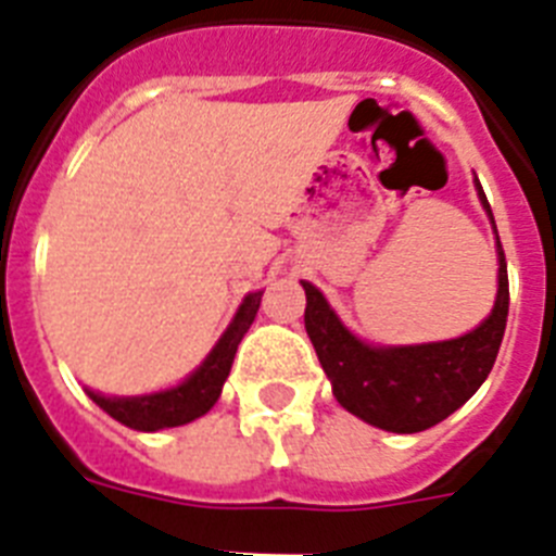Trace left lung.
<instances>
[{
	"label": "left lung",
	"mask_w": 556,
	"mask_h": 556,
	"mask_svg": "<svg viewBox=\"0 0 556 556\" xmlns=\"http://www.w3.org/2000/svg\"><path fill=\"white\" fill-rule=\"evenodd\" d=\"M473 184L481 208L488 211L493 223L498 255L495 303L473 331L420 345H372L339 320L320 289L301 281L306 289V333L331 381L333 397L351 415L376 429L392 434L431 429L454 415L484 384L495 365L509 314L507 258L479 178Z\"/></svg>",
	"instance_id": "8db88e82"
}]
</instances>
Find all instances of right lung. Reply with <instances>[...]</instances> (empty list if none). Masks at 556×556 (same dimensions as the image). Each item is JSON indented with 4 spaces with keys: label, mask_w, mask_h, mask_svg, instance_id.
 Returning <instances> with one entry per match:
<instances>
[{
    "label": "right lung",
    "mask_w": 556,
    "mask_h": 556,
    "mask_svg": "<svg viewBox=\"0 0 556 556\" xmlns=\"http://www.w3.org/2000/svg\"><path fill=\"white\" fill-rule=\"evenodd\" d=\"M262 292H248L244 301L236 308L233 320L217 339V345L211 348L208 356L200 362L189 376L175 387H166L159 392H147V395H102V392L88 390V397L100 406L102 412L119 420L122 426L136 431H161L186 426L191 420L203 417L211 406L217 404L223 395V384L228 378L230 365H233L236 348L253 326L258 306H262Z\"/></svg>",
    "instance_id": "1"
}]
</instances>
